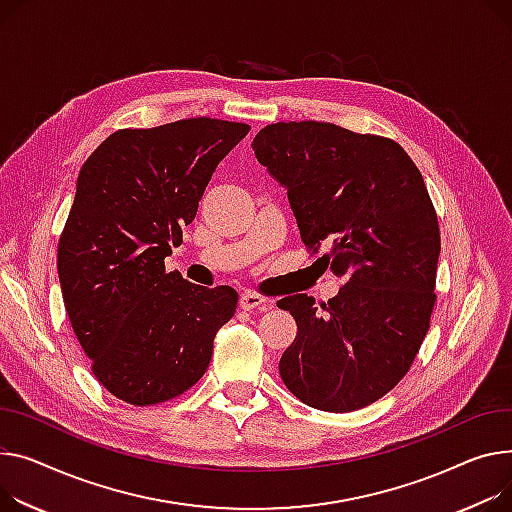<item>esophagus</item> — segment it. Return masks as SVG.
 Instances as JSON below:
<instances>
[{
	"instance_id": "esophagus-1",
	"label": "esophagus",
	"mask_w": 512,
	"mask_h": 512,
	"mask_svg": "<svg viewBox=\"0 0 512 512\" xmlns=\"http://www.w3.org/2000/svg\"><path fill=\"white\" fill-rule=\"evenodd\" d=\"M238 304H241L243 311H255V309L265 311L267 306H269L267 298H263V296L257 294V292H243V294H241V300H238Z\"/></svg>"
}]
</instances>
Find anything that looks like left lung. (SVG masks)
Instances as JSON below:
<instances>
[{
  "instance_id": "1",
  "label": "left lung",
  "mask_w": 512,
  "mask_h": 512,
  "mask_svg": "<svg viewBox=\"0 0 512 512\" xmlns=\"http://www.w3.org/2000/svg\"><path fill=\"white\" fill-rule=\"evenodd\" d=\"M251 148L288 191L302 243H325L323 269L346 278L321 309L306 294L278 302L298 325L280 377L317 410H360L405 377L428 333L440 232L424 179L397 142L333 123L267 125Z\"/></svg>"
}]
</instances>
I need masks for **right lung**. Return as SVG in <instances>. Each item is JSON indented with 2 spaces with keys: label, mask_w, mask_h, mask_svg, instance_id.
<instances>
[{
  "label": "right lung",
  "mask_w": 512,
  "mask_h": 512,
  "mask_svg": "<svg viewBox=\"0 0 512 512\" xmlns=\"http://www.w3.org/2000/svg\"><path fill=\"white\" fill-rule=\"evenodd\" d=\"M249 129L208 117L119 129L80 170L57 247L63 304L98 383L131 405L193 387L236 311V290L166 274L164 257Z\"/></svg>",
  "instance_id": "1"
}]
</instances>
